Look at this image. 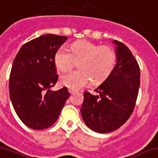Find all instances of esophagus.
<instances>
[{
	"label": "esophagus",
	"instance_id": "1",
	"mask_svg": "<svg viewBox=\"0 0 158 158\" xmlns=\"http://www.w3.org/2000/svg\"><path fill=\"white\" fill-rule=\"evenodd\" d=\"M68 91H69V93H70V94H74L75 93V91L74 90H73V89H68Z\"/></svg>",
	"mask_w": 158,
	"mask_h": 158
}]
</instances>
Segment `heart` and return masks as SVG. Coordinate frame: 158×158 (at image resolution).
I'll return each mask as SVG.
<instances>
[{"instance_id":"heart-1","label":"heart","mask_w":158,"mask_h":158,"mask_svg":"<svg viewBox=\"0 0 158 158\" xmlns=\"http://www.w3.org/2000/svg\"><path fill=\"white\" fill-rule=\"evenodd\" d=\"M54 62L61 71L70 70L78 62L80 69L63 73L60 81L64 86L79 90L88 86L91 81L94 84L104 81L113 68L115 53L110 46L81 40L72 44L70 51L65 47L58 49Z\"/></svg>"}]
</instances>
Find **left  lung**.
Here are the masks:
<instances>
[{
  "instance_id": "8db88e82",
  "label": "left lung",
  "mask_w": 158,
  "mask_h": 158,
  "mask_svg": "<svg viewBox=\"0 0 158 158\" xmlns=\"http://www.w3.org/2000/svg\"><path fill=\"white\" fill-rule=\"evenodd\" d=\"M116 63L93 95L84 92L81 109L82 118L88 128L100 133L117 130L131 115L140 84L139 67L131 51L123 43L114 40Z\"/></svg>"
}]
</instances>
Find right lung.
Masks as SVG:
<instances>
[{
  "instance_id": "add662e5",
  "label": "right lung",
  "mask_w": 158,
  "mask_h": 158,
  "mask_svg": "<svg viewBox=\"0 0 158 158\" xmlns=\"http://www.w3.org/2000/svg\"><path fill=\"white\" fill-rule=\"evenodd\" d=\"M67 36L46 34L19 49L9 79V94L22 123L32 130L49 128L59 117L70 93L52 91L58 80L54 56Z\"/></svg>"
}]
</instances>
